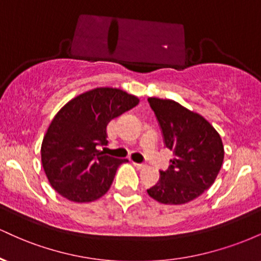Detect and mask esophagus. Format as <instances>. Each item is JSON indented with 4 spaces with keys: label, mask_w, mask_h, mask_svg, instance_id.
Segmentation results:
<instances>
[{
    "label": "esophagus",
    "mask_w": 261,
    "mask_h": 261,
    "mask_svg": "<svg viewBox=\"0 0 261 261\" xmlns=\"http://www.w3.org/2000/svg\"><path fill=\"white\" fill-rule=\"evenodd\" d=\"M134 166L136 167L137 169H143V168H146V164H142V163H134Z\"/></svg>",
    "instance_id": "obj_1"
}]
</instances>
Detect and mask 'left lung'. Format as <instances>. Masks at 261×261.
Wrapping results in <instances>:
<instances>
[{
	"mask_svg": "<svg viewBox=\"0 0 261 261\" xmlns=\"http://www.w3.org/2000/svg\"><path fill=\"white\" fill-rule=\"evenodd\" d=\"M148 103L174 158L147 193L158 202L182 205L199 197L216 180L224 158L222 140L203 116L174 100L149 97Z\"/></svg>",
	"mask_w": 261,
	"mask_h": 261,
	"instance_id": "8db88e82",
	"label": "left lung"
}]
</instances>
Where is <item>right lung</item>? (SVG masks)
<instances>
[{
  "mask_svg": "<svg viewBox=\"0 0 261 261\" xmlns=\"http://www.w3.org/2000/svg\"><path fill=\"white\" fill-rule=\"evenodd\" d=\"M139 101L120 88L98 87L59 110L41 143V164L56 193L73 202L106 195L118 167L128 161L104 154L97 146L108 143V124Z\"/></svg>",
  "mask_w": 261,
  "mask_h": 261,
  "instance_id": "add662e5",
  "label": "right lung"
}]
</instances>
